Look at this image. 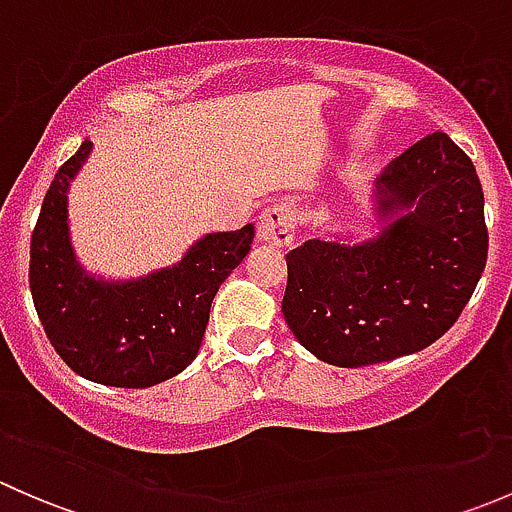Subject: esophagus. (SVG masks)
Masks as SVG:
<instances>
[{"mask_svg":"<svg viewBox=\"0 0 512 512\" xmlns=\"http://www.w3.org/2000/svg\"><path fill=\"white\" fill-rule=\"evenodd\" d=\"M294 225H297V218L287 203L270 205L262 210L260 220H257V240L277 247L292 245Z\"/></svg>","mask_w":512,"mask_h":512,"instance_id":"obj_1","label":"esophagus"}]
</instances>
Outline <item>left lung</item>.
Returning a JSON list of instances; mask_svg holds the SVG:
<instances>
[{
    "instance_id": "8db88e82",
    "label": "left lung",
    "mask_w": 512,
    "mask_h": 512,
    "mask_svg": "<svg viewBox=\"0 0 512 512\" xmlns=\"http://www.w3.org/2000/svg\"><path fill=\"white\" fill-rule=\"evenodd\" d=\"M376 203L389 223L374 240L314 237L287 255L285 322L317 359L347 369L443 337L488 260L483 188L446 133H428L391 160Z\"/></svg>"
}]
</instances>
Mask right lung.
<instances>
[{
  "instance_id": "1",
  "label": "right lung",
  "mask_w": 512,
  "mask_h": 512,
  "mask_svg": "<svg viewBox=\"0 0 512 512\" xmlns=\"http://www.w3.org/2000/svg\"><path fill=\"white\" fill-rule=\"evenodd\" d=\"M94 143L84 141L51 180L32 232L29 287L51 347L84 379L146 389L198 356L210 304L250 252L255 227L213 232L175 267L133 282H103L76 265L66 190Z\"/></svg>"
}]
</instances>
